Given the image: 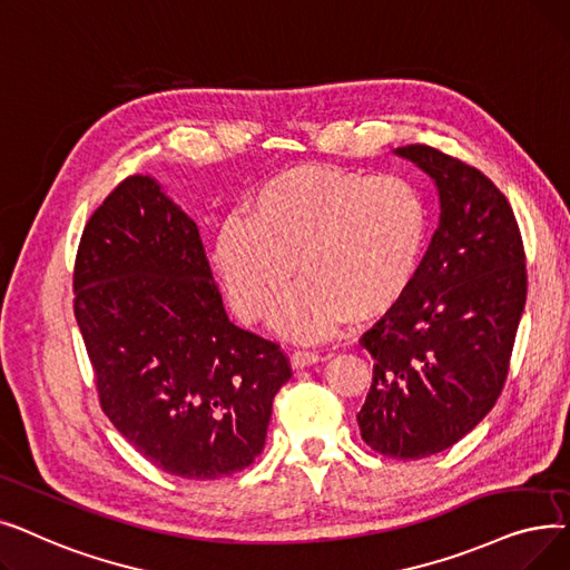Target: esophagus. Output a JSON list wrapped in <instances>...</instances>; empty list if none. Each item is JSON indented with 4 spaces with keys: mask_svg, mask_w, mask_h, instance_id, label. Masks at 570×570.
Masks as SVG:
<instances>
[{
    "mask_svg": "<svg viewBox=\"0 0 570 570\" xmlns=\"http://www.w3.org/2000/svg\"><path fill=\"white\" fill-rule=\"evenodd\" d=\"M322 357L317 355V352H311V350H294L292 352V357H289V364H292V368H306V366H311V364H315V362H320Z\"/></svg>",
    "mask_w": 570,
    "mask_h": 570,
    "instance_id": "esophagus-1",
    "label": "esophagus"
}]
</instances>
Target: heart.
I'll list each match as a JSON object with an SVG mask.
<instances>
[{"label": "heart", "instance_id": "heart-1", "mask_svg": "<svg viewBox=\"0 0 570 570\" xmlns=\"http://www.w3.org/2000/svg\"><path fill=\"white\" fill-rule=\"evenodd\" d=\"M429 236L420 189L401 176L296 167L271 178L248 220L232 215L215 236L213 262L232 308L264 317L292 264L304 281L274 315L292 341L327 338L338 324L387 313L413 285Z\"/></svg>", "mask_w": 570, "mask_h": 570}]
</instances>
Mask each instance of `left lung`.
Returning <instances> with one entry per match:
<instances>
[{"label":"left lung","mask_w":570,"mask_h":570,"mask_svg":"<svg viewBox=\"0 0 570 570\" xmlns=\"http://www.w3.org/2000/svg\"><path fill=\"white\" fill-rule=\"evenodd\" d=\"M439 189L441 218L413 285L362 345L375 362L357 413L368 448L422 459L462 441L494 409L527 302L524 246L508 199L431 146H403Z\"/></svg>","instance_id":"1"}]
</instances>
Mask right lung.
<instances>
[{"label": "right lung", "instance_id": "right-lung-1", "mask_svg": "<svg viewBox=\"0 0 570 570\" xmlns=\"http://www.w3.org/2000/svg\"><path fill=\"white\" fill-rule=\"evenodd\" d=\"M73 292L101 409L150 464L218 480L255 462L289 362L229 322L195 220L155 178L95 210Z\"/></svg>", "mask_w": 570, "mask_h": 570}]
</instances>
